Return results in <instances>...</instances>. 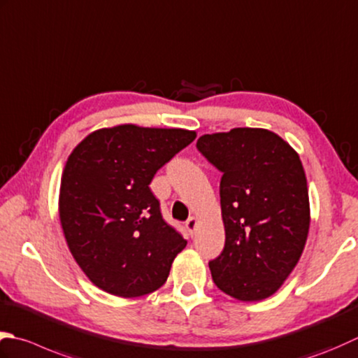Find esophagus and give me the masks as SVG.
<instances>
[{"mask_svg":"<svg viewBox=\"0 0 358 358\" xmlns=\"http://www.w3.org/2000/svg\"><path fill=\"white\" fill-rule=\"evenodd\" d=\"M195 228H197V219L195 217H189V219L186 220V229L189 231V234H194Z\"/></svg>","mask_w":358,"mask_h":358,"instance_id":"obj_1","label":"esophagus"}]
</instances>
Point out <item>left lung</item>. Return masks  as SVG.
<instances>
[{"label": "left lung", "instance_id": "8db88e82", "mask_svg": "<svg viewBox=\"0 0 358 358\" xmlns=\"http://www.w3.org/2000/svg\"><path fill=\"white\" fill-rule=\"evenodd\" d=\"M197 149L223 173L225 247L209 262L214 282L239 301L268 298L296 267L309 234L299 155L276 133L250 127L203 135Z\"/></svg>", "mask_w": 358, "mask_h": 358}]
</instances>
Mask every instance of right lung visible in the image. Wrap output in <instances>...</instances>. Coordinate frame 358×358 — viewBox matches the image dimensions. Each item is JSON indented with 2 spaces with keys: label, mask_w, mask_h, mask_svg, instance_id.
I'll list each match as a JSON object with an SVG mask.
<instances>
[{
  "label": "right lung",
  "mask_w": 358,
  "mask_h": 358,
  "mask_svg": "<svg viewBox=\"0 0 358 358\" xmlns=\"http://www.w3.org/2000/svg\"><path fill=\"white\" fill-rule=\"evenodd\" d=\"M197 133L122 124L80 141L62 173L59 215L76 262L121 298L158 290L186 241L164 222L150 181Z\"/></svg>",
  "instance_id": "right-lung-1"
}]
</instances>
